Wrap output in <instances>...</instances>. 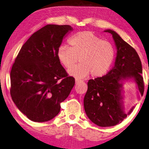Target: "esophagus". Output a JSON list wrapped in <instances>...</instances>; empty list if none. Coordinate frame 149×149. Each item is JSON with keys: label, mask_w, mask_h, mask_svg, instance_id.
Segmentation results:
<instances>
[{"label": "esophagus", "mask_w": 149, "mask_h": 149, "mask_svg": "<svg viewBox=\"0 0 149 149\" xmlns=\"http://www.w3.org/2000/svg\"><path fill=\"white\" fill-rule=\"evenodd\" d=\"M80 82H81V80H78V79H76V80H75V83H76V84H79Z\"/></svg>", "instance_id": "esophagus-1"}]
</instances>
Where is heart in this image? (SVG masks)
<instances>
[{
    "label": "heart",
    "instance_id": "obj_1",
    "mask_svg": "<svg viewBox=\"0 0 149 149\" xmlns=\"http://www.w3.org/2000/svg\"><path fill=\"white\" fill-rule=\"evenodd\" d=\"M69 47H59L57 58L67 70L71 69L79 58L80 63L69 71L70 75L78 79L90 73L93 77H101L114 61L116 52L113 45L89 31L77 33L69 40Z\"/></svg>",
    "mask_w": 149,
    "mask_h": 149
}]
</instances>
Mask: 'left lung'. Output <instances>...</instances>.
<instances>
[{"instance_id": "left-lung-1", "label": "left lung", "mask_w": 149, "mask_h": 149, "mask_svg": "<svg viewBox=\"0 0 149 149\" xmlns=\"http://www.w3.org/2000/svg\"><path fill=\"white\" fill-rule=\"evenodd\" d=\"M105 32L112 34L116 43V62L106 75L88 81V91L84 99V109L89 119L102 127L119 124L127 117L120 101L123 98L120 80L134 78L141 96L144 92L141 62L136 50L114 31L107 30Z\"/></svg>"}]
</instances>
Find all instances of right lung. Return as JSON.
<instances>
[{
  "instance_id": "1",
  "label": "right lung",
  "mask_w": 149,
  "mask_h": 149,
  "mask_svg": "<svg viewBox=\"0 0 149 149\" xmlns=\"http://www.w3.org/2000/svg\"><path fill=\"white\" fill-rule=\"evenodd\" d=\"M69 25L47 24L30 36L10 72V95L22 113L33 122L54 118L75 84L59 62L57 52Z\"/></svg>"
}]
</instances>
